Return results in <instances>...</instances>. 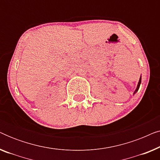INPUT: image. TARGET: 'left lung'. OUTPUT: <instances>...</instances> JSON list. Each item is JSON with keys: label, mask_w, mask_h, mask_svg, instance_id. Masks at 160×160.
<instances>
[{"label": "left lung", "mask_w": 160, "mask_h": 160, "mask_svg": "<svg viewBox=\"0 0 160 160\" xmlns=\"http://www.w3.org/2000/svg\"><path fill=\"white\" fill-rule=\"evenodd\" d=\"M141 77L140 78V80H139L138 84V87H137L136 89H135V92H134V93H135V92H137L138 90V89H139V87H140V84H141Z\"/></svg>", "instance_id": "obj_1"}]
</instances>
